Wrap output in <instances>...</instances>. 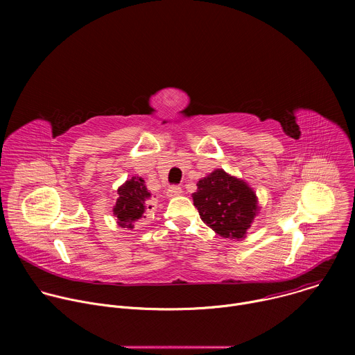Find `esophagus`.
Masks as SVG:
<instances>
[{
    "instance_id": "obj_1",
    "label": "esophagus",
    "mask_w": 355,
    "mask_h": 355,
    "mask_svg": "<svg viewBox=\"0 0 355 355\" xmlns=\"http://www.w3.org/2000/svg\"><path fill=\"white\" fill-rule=\"evenodd\" d=\"M182 193V188L180 185H171L167 191V195L168 196H178Z\"/></svg>"
}]
</instances>
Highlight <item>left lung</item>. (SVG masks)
Returning a JSON list of instances; mask_svg holds the SVG:
<instances>
[{
    "label": "left lung",
    "instance_id": "obj_1",
    "mask_svg": "<svg viewBox=\"0 0 355 355\" xmlns=\"http://www.w3.org/2000/svg\"><path fill=\"white\" fill-rule=\"evenodd\" d=\"M192 193L193 205L212 230L226 239H243L257 214V196L243 180L215 170Z\"/></svg>",
    "mask_w": 355,
    "mask_h": 355
}]
</instances>
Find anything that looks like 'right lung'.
Wrapping results in <instances>:
<instances>
[{"label":"right lung","instance_id":"1","mask_svg":"<svg viewBox=\"0 0 355 355\" xmlns=\"http://www.w3.org/2000/svg\"><path fill=\"white\" fill-rule=\"evenodd\" d=\"M119 198L114 208V215L118 218L121 227L132 229L133 223L144 216L146 199L150 198V192L144 185V180L140 177H132L118 189ZM151 207H148L150 209Z\"/></svg>","mask_w":355,"mask_h":355}]
</instances>
